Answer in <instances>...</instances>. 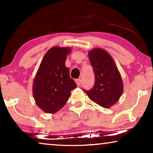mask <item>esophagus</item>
Wrapping results in <instances>:
<instances>
[{
  "label": "esophagus",
  "mask_w": 153,
  "mask_h": 153,
  "mask_svg": "<svg viewBox=\"0 0 153 153\" xmlns=\"http://www.w3.org/2000/svg\"><path fill=\"white\" fill-rule=\"evenodd\" d=\"M76 85H78V86H79V85H80L81 84V80L80 79H76Z\"/></svg>",
  "instance_id": "34e87169"
}]
</instances>
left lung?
<instances>
[{
	"mask_svg": "<svg viewBox=\"0 0 153 153\" xmlns=\"http://www.w3.org/2000/svg\"><path fill=\"white\" fill-rule=\"evenodd\" d=\"M88 55L95 74V84L91 90L84 91L95 103L110 108L122 95V78L111 56L106 51L94 49Z\"/></svg>",
	"mask_w": 153,
	"mask_h": 153,
	"instance_id": "1",
	"label": "left lung"
}]
</instances>
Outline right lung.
Returning <instances> with one entry per match:
<instances>
[{
	"label": "right lung",
	"instance_id": "1",
	"mask_svg": "<svg viewBox=\"0 0 153 153\" xmlns=\"http://www.w3.org/2000/svg\"><path fill=\"white\" fill-rule=\"evenodd\" d=\"M70 48L55 47L42 60L33 83V97L37 105L48 114L59 111L68 101L71 91L76 88L65 65Z\"/></svg>",
	"mask_w": 153,
	"mask_h": 153
}]
</instances>
